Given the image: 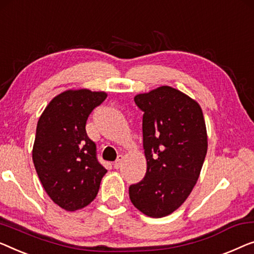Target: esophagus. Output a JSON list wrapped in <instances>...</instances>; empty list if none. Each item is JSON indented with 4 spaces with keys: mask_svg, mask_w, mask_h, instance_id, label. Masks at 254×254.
Returning <instances> with one entry per match:
<instances>
[{
    "mask_svg": "<svg viewBox=\"0 0 254 254\" xmlns=\"http://www.w3.org/2000/svg\"><path fill=\"white\" fill-rule=\"evenodd\" d=\"M123 160H124V157L120 154V156H118V158H117L115 164H113V166H115L116 170H118V168L121 167V165H123Z\"/></svg>",
    "mask_w": 254,
    "mask_h": 254,
    "instance_id": "1",
    "label": "esophagus"
}]
</instances>
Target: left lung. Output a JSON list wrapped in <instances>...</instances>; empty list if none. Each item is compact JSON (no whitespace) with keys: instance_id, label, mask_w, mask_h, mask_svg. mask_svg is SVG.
<instances>
[{"instance_id":"1","label":"left lung","mask_w":254,"mask_h":254,"mask_svg":"<svg viewBox=\"0 0 254 254\" xmlns=\"http://www.w3.org/2000/svg\"><path fill=\"white\" fill-rule=\"evenodd\" d=\"M143 115L146 173L129 187L136 208L151 218L171 214L185 203L199 178L207 152L206 127L197 102L163 86L134 98Z\"/></svg>"}]
</instances>
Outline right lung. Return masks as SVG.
I'll use <instances>...</instances> for the list:
<instances>
[{
  "label": "right lung",
  "instance_id": "add662e5",
  "mask_svg": "<svg viewBox=\"0 0 254 254\" xmlns=\"http://www.w3.org/2000/svg\"><path fill=\"white\" fill-rule=\"evenodd\" d=\"M106 94L67 90L51 101L36 126L33 163L46 192L66 211L87 206L96 197L106 170L86 123Z\"/></svg>",
  "mask_w": 254,
  "mask_h": 254
}]
</instances>
